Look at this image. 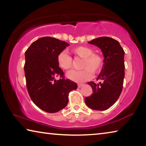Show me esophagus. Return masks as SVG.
<instances>
[{
    "instance_id": "obj_1",
    "label": "esophagus",
    "mask_w": 146,
    "mask_h": 146,
    "mask_svg": "<svg viewBox=\"0 0 146 146\" xmlns=\"http://www.w3.org/2000/svg\"><path fill=\"white\" fill-rule=\"evenodd\" d=\"M84 85V84H78V88H81Z\"/></svg>"
}]
</instances>
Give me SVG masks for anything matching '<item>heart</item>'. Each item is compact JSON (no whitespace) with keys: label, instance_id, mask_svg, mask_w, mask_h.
<instances>
[{"label":"heart","instance_id":"1","mask_svg":"<svg viewBox=\"0 0 146 146\" xmlns=\"http://www.w3.org/2000/svg\"><path fill=\"white\" fill-rule=\"evenodd\" d=\"M74 55L83 58L81 64L82 70H71L66 74L67 77L76 82H83L90 79L92 73H98L102 70L104 60L102 56L93 53L92 48L88 46H77L71 49ZM57 63L60 68L68 70L72 68V58L65 51L57 55Z\"/></svg>","mask_w":146,"mask_h":146}]
</instances>
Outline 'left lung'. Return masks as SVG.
Instances as JSON below:
<instances>
[{
    "label": "left lung",
    "instance_id": "left-lung-1",
    "mask_svg": "<svg viewBox=\"0 0 146 146\" xmlns=\"http://www.w3.org/2000/svg\"><path fill=\"white\" fill-rule=\"evenodd\" d=\"M99 48L104 56L102 69L97 80L90 82L93 93L85 98V102L94 110L104 111L110 108L117 100L122 92L124 78V51L115 39L102 36L88 42Z\"/></svg>",
    "mask_w": 146,
    "mask_h": 146
}]
</instances>
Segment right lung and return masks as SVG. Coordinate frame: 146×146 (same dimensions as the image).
Here are the masks:
<instances>
[{
    "label": "right lung",
    "instance_id": "add662e5",
    "mask_svg": "<svg viewBox=\"0 0 146 146\" xmlns=\"http://www.w3.org/2000/svg\"><path fill=\"white\" fill-rule=\"evenodd\" d=\"M69 44L50 36L38 38L25 52L24 72L31 99L48 113H56L68 103V95L77 88L76 83L66 79L57 63V55ZM60 76L56 81L55 77Z\"/></svg>",
    "mask_w": 146,
    "mask_h": 146
}]
</instances>
